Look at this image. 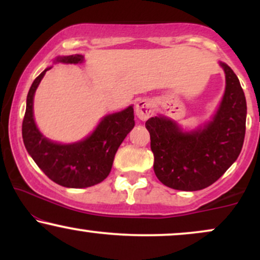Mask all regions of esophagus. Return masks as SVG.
<instances>
[{"label":"esophagus","mask_w":260,"mask_h":260,"mask_svg":"<svg viewBox=\"0 0 260 260\" xmlns=\"http://www.w3.org/2000/svg\"><path fill=\"white\" fill-rule=\"evenodd\" d=\"M136 113L139 120L145 121L154 113V104L149 99H142L137 103Z\"/></svg>","instance_id":"34e87169"}]
</instances>
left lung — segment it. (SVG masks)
<instances>
[{"mask_svg":"<svg viewBox=\"0 0 260 260\" xmlns=\"http://www.w3.org/2000/svg\"><path fill=\"white\" fill-rule=\"evenodd\" d=\"M226 88L213 121L183 132L164 116L145 122L150 133L154 172L172 189L199 190L219 180L242 150L247 104L237 76L226 63Z\"/></svg>","mask_w":260,"mask_h":260,"instance_id":"8db88e82","label":"left lung"}]
</instances>
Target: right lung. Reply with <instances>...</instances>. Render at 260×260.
<instances>
[{"label":"right lung","mask_w":260,"mask_h":260,"mask_svg":"<svg viewBox=\"0 0 260 260\" xmlns=\"http://www.w3.org/2000/svg\"><path fill=\"white\" fill-rule=\"evenodd\" d=\"M82 55L57 57L56 62L79 63ZM51 67L35 78L26 96V109L22 126L25 149L50 180L68 188H85L100 183L111 171L115 154L134 127L133 106L107 115L90 136L73 144L53 143L39 132L32 116V100L38 85Z\"/></svg>","instance_id":"obj_1"}]
</instances>
